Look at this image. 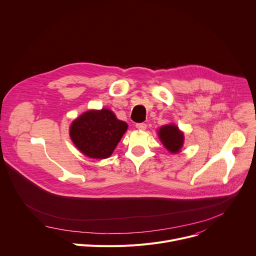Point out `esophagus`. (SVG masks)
<instances>
[{"label": "esophagus", "mask_w": 256, "mask_h": 256, "mask_svg": "<svg viewBox=\"0 0 256 256\" xmlns=\"http://www.w3.org/2000/svg\"><path fill=\"white\" fill-rule=\"evenodd\" d=\"M136 128L138 130H144L146 128H147V124H144V122H140V124H136Z\"/></svg>", "instance_id": "obj_1"}]
</instances>
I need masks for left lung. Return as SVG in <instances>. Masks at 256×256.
I'll use <instances>...</instances> for the list:
<instances>
[{"mask_svg": "<svg viewBox=\"0 0 256 256\" xmlns=\"http://www.w3.org/2000/svg\"><path fill=\"white\" fill-rule=\"evenodd\" d=\"M159 138L165 148L171 153L179 152L184 144V134L173 124L162 126L159 130Z\"/></svg>", "mask_w": 256, "mask_h": 256, "instance_id": "8db88e82", "label": "left lung"}]
</instances>
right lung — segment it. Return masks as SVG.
<instances>
[{
	"mask_svg": "<svg viewBox=\"0 0 256 256\" xmlns=\"http://www.w3.org/2000/svg\"><path fill=\"white\" fill-rule=\"evenodd\" d=\"M126 130V122L118 120L108 109H101L87 112L78 118L72 124L70 134L83 154L105 159L112 154Z\"/></svg>",
	"mask_w": 256,
	"mask_h": 256,
	"instance_id": "add662e5",
	"label": "right lung"
}]
</instances>
